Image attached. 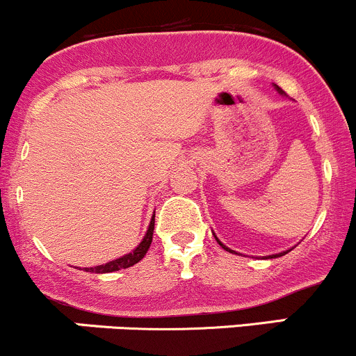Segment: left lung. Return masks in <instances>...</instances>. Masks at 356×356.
<instances>
[{
	"instance_id": "left-lung-1",
	"label": "left lung",
	"mask_w": 356,
	"mask_h": 356,
	"mask_svg": "<svg viewBox=\"0 0 356 356\" xmlns=\"http://www.w3.org/2000/svg\"><path fill=\"white\" fill-rule=\"evenodd\" d=\"M273 86H275V90H277V91H278V93H280V95H285V93H284V90H282V88H278L277 85H273ZM213 238H216V239H217V243H219V244H220V246H222L225 251H229V253H236V251H232V250H231V248H227V246H225V244H222V243H220V241H219V238H217V236H216V234H213ZM289 251H292V250H286V251H282V253H277V254H270V256H265V258H278V256H284V254H286V253H289ZM236 254H238V253H236Z\"/></svg>"
}]
</instances>
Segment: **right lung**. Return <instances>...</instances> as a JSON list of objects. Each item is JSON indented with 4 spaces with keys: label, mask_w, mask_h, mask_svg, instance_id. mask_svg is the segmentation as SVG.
<instances>
[{
    "label": "right lung",
    "mask_w": 356,
    "mask_h": 356,
    "mask_svg": "<svg viewBox=\"0 0 356 356\" xmlns=\"http://www.w3.org/2000/svg\"><path fill=\"white\" fill-rule=\"evenodd\" d=\"M154 217H156V213H152L151 222H149V227H147L146 234H144L143 241H140V243L137 244L136 250H132L131 253L120 256V258L113 259V261L105 263V265L91 266V268H85V270L86 271H91V273H112V271H117V270H122V268H129V266H132V265H136V263H139L140 259H143L144 256H146L149 246H151V243H152V232H154Z\"/></svg>",
    "instance_id": "obj_1"
}]
</instances>
